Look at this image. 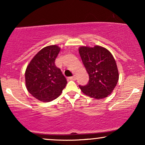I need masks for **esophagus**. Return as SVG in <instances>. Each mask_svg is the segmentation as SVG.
I'll return each mask as SVG.
<instances>
[{
	"label": "esophagus",
	"mask_w": 145,
	"mask_h": 145,
	"mask_svg": "<svg viewBox=\"0 0 145 145\" xmlns=\"http://www.w3.org/2000/svg\"><path fill=\"white\" fill-rule=\"evenodd\" d=\"M69 80H76V76H71V77H69Z\"/></svg>",
	"instance_id": "esophagus-1"
}]
</instances>
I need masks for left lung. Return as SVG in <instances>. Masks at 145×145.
Listing matches in <instances>:
<instances>
[{"mask_svg":"<svg viewBox=\"0 0 145 145\" xmlns=\"http://www.w3.org/2000/svg\"><path fill=\"white\" fill-rule=\"evenodd\" d=\"M83 64L89 74L86 86H79L90 98L100 100L112 94L119 80V72L114 56L105 47L81 46L78 49Z\"/></svg>","mask_w":145,"mask_h":145,"instance_id":"8db88e82","label":"left lung"}]
</instances>
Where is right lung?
Returning a JSON list of instances; mask_svg holds the SVG:
<instances>
[{"mask_svg":"<svg viewBox=\"0 0 145 145\" xmlns=\"http://www.w3.org/2000/svg\"><path fill=\"white\" fill-rule=\"evenodd\" d=\"M61 48L57 45L41 49L31 59L25 72L28 92L41 102H51L60 96L67 81L55 61Z\"/></svg>","mask_w":145,"mask_h":145,"instance_id":"add662e5","label":"right lung"}]
</instances>
